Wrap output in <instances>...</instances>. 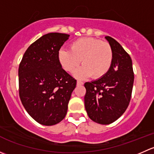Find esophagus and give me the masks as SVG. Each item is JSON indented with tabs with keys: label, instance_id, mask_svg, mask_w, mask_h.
<instances>
[{
	"label": "esophagus",
	"instance_id": "34e87169",
	"mask_svg": "<svg viewBox=\"0 0 154 154\" xmlns=\"http://www.w3.org/2000/svg\"><path fill=\"white\" fill-rule=\"evenodd\" d=\"M77 84L79 85V86H80H80H81V85L83 84V83L82 81H80V80H77Z\"/></svg>",
	"mask_w": 154,
	"mask_h": 154
}]
</instances>
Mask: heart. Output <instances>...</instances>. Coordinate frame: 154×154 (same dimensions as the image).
I'll return each instance as SVG.
<instances>
[{
  "mask_svg": "<svg viewBox=\"0 0 154 154\" xmlns=\"http://www.w3.org/2000/svg\"><path fill=\"white\" fill-rule=\"evenodd\" d=\"M58 60L67 72H72L81 61L83 66L74 73L77 78L85 79L91 76L94 79H100L104 77L112 67L113 51L108 42L86 37L73 42L70 50L60 49Z\"/></svg>",
  "mask_w": 154,
  "mask_h": 154,
  "instance_id": "heart-1",
  "label": "heart"
}]
</instances>
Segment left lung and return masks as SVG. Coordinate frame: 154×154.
Here are the masks:
<instances>
[{
    "instance_id": "obj_1",
    "label": "left lung",
    "mask_w": 154,
    "mask_h": 154,
    "mask_svg": "<svg viewBox=\"0 0 154 154\" xmlns=\"http://www.w3.org/2000/svg\"><path fill=\"white\" fill-rule=\"evenodd\" d=\"M105 38L112 48V67L104 77L84 84L87 114L100 125H109L124 114L130 103L134 81L130 55L114 38Z\"/></svg>"
}]
</instances>
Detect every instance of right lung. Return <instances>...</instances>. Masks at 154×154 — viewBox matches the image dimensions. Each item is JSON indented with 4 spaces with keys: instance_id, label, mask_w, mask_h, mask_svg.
<instances>
[{
    "instance_id": "obj_1",
    "label": "right lung",
    "mask_w": 154,
    "mask_h": 154,
    "mask_svg": "<svg viewBox=\"0 0 154 154\" xmlns=\"http://www.w3.org/2000/svg\"><path fill=\"white\" fill-rule=\"evenodd\" d=\"M68 37L60 32L42 35L29 46L19 64L20 99L29 116L42 125H54L66 117L77 84L58 60Z\"/></svg>"
}]
</instances>
